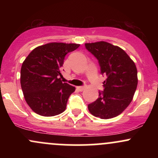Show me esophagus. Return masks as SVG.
Returning <instances> with one entry per match:
<instances>
[{"label":"esophagus","mask_w":158,"mask_h":158,"mask_svg":"<svg viewBox=\"0 0 158 158\" xmlns=\"http://www.w3.org/2000/svg\"><path fill=\"white\" fill-rule=\"evenodd\" d=\"M85 88V86H79L77 87V89L79 90H80V91H82L83 90H84Z\"/></svg>","instance_id":"34e87169"}]
</instances>
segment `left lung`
I'll use <instances>...</instances> for the list:
<instances>
[{"mask_svg":"<svg viewBox=\"0 0 158 158\" xmlns=\"http://www.w3.org/2000/svg\"><path fill=\"white\" fill-rule=\"evenodd\" d=\"M85 48L99 61L101 73L107 76L104 90L88 105L90 113L101 119H110L123 113L133 99L138 83L137 70L122 48L106 41L86 43Z\"/></svg>","mask_w":158,"mask_h":158,"instance_id":"obj_1","label":"left lung"}]
</instances>
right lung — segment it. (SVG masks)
Returning a JSON list of instances; mask_svg holds the SVG:
<instances>
[{
	"instance_id": "obj_1",
	"label": "right lung",
	"mask_w": 158,
	"mask_h": 158,
	"mask_svg": "<svg viewBox=\"0 0 158 158\" xmlns=\"http://www.w3.org/2000/svg\"><path fill=\"white\" fill-rule=\"evenodd\" d=\"M79 44L51 42L32 50L21 69V86L25 100L36 114L52 117L66 109L75 87L61 80V68L67 53Z\"/></svg>"
}]
</instances>
